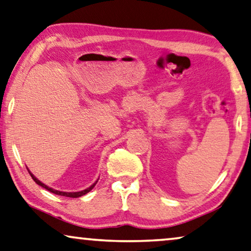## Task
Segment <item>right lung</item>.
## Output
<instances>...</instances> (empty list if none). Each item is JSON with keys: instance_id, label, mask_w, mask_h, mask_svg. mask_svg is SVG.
I'll return each mask as SVG.
<instances>
[{"instance_id": "add662e5", "label": "right lung", "mask_w": 251, "mask_h": 251, "mask_svg": "<svg viewBox=\"0 0 251 251\" xmlns=\"http://www.w3.org/2000/svg\"><path fill=\"white\" fill-rule=\"evenodd\" d=\"M29 172V174H30L31 176V177H32V180L35 181L36 183L37 184H39V186L41 187H43V188H45L46 190H49V191H50L52 192V194H55V195H59V196H65V197H70V198H78V197H81V196H83V195H86L87 192H89L90 190H92V189L95 187V184L97 183V181L94 184H92V186H90L89 188H87V189H85V190H82V191H78V192H63V191H59V190H54V189H52V188H50V187H47L46 184H44V183H42L41 181H39L38 179H36V177L32 176V173H30V171H28Z\"/></svg>"}]
</instances>
